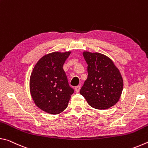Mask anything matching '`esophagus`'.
Segmentation results:
<instances>
[{
    "label": "esophagus",
    "mask_w": 148,
    "mask_h": 148,
    "mask_svg": "<svg viewBox=\"0 0 148 148\" xmlns=\"http://www.w3.org/2000/svg\"><path fill=\"white\" fill-rule=\"evenodd\" d=\"M80 90V86H76L75 87V91H76V92H78Z\"/></svg>",
    "instance_id": "esophagus-1"
}]
</instances>
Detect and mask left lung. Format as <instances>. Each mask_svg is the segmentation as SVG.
<instances>
[{
  "label": "left lung",
  "mask_w": 148,
  "mask_h": 148,
  "mask_svg": "<svg viewBox=\"0 0 148 148\" xmlns=\"http://www.w3.org/2000/svg\"><path fill=\"white\" fill-rule=\"evenodd\" d=\"M88 76L79 93L90 106L106 110L119 101L123 88V80L119 69L108 57L100 53L84 51Z\"/></svg>",
  "instance_id": "1"
}]
</instances>
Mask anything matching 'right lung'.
Segmentation results:
<instances>
[{
  "label": "right lung",
  "instance_id": "right-lung-1",
  "mask_svg": "<svg viewBox=\"0 0 148 148\" xmlns=\"http://www.w3.org/2000/svg\"><path fill=\"white\" fill-rule=\"evenodd\" d=\"M71 51L45 55L35 64L30 77V92L34 104L50 114H59L68 106L74 89L62 69Z\"/></svg>",
  "mask_w": 148,
  "mask_h": 148
}]
</instances>
